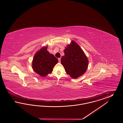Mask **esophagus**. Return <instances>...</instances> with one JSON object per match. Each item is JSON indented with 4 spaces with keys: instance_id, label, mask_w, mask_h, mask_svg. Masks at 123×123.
Returning <instances> with one entry per match:
<instances>
[{
    "instance_id": "34e87169",
    "label": "esophagus",
    "mask_w": 123,
    "mask_h": 123,
    "mask_svg": "<svg viewBox=\"0 0 123 123\" xmlns=\"http://www.w3.org/2000/svg\"><path fill=\"white\" fill-rule=\"evenodd\" d=\"M58 60H59V62H60V61H61V59H60V58H59Z\"/></svg>"
}]
</instances>
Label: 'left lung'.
Here are the masks:
<instances>
[{"label":"left lung","instance_id":"obj_1","mask_svg":"<svg viewBox=\"0 0 123 123\" xmlns=\"http://www.w3.org/2000/svg\"><path fill=\"white\" fill-rule=\"evenodd\" d=\"M64 53L61 59V63L66 73L74 79L83 75L88 69V61L78 44L72 41L65 47Z\"/></svg>","mask_w":123,"mask_h":123}]
</instances>
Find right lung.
Segmentation results:
<instances>
[{
  "instance_id": "obj_1",
  "label": "right lung",
  "mask_w": 123,
  "mask_h": 123,
  "mask_svg": "<svg viewBox=\"0 0 123 123\" xmlns=\"http://www.w3.org/2000/svg\"><path fill=\"white\" fill-rule=\"evenodd\" d=\"M47 46L43 47L35 53L32 61V68L42 77L52 72L53 68L58 63V59L47 50Z\"/></svg>"
}]
</instances>
